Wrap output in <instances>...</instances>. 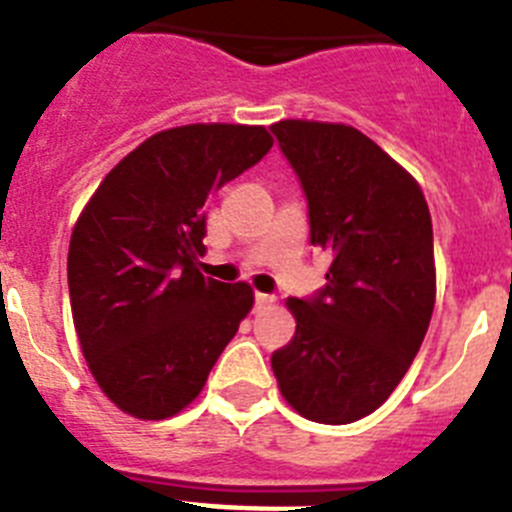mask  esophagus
Returning <instances> with one entry per match:
<instances>
[{
	"label": "esophagus",
	"instance_id": "34e87169",
	"mask_svg": "<svg viewBox=\"0 0 512 512\" xmlns=\"http://www.w3.org/2000/svg\"><path fill=\"white\" fill-rule=\"evenodd\" d=\"M253 300H256V307H266V305H271V302H274V295H266V292H256V295H253Z\"/></svg>",
	"mask_w": 512,
	"mask_h": 512
}]
</instances>
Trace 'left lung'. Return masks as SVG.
<instances>
[{
	"label": "left lung",
	"mask_w": 512,
	"mask_h": 512,
	"mask_svg": "<svg viewBox=\"0 0 512 512\" xmlns=\"http://www.w3.org/2000/svg\"><path fill=\"white\" fill-rule=\"evenodd\" d=\"M271 133L305 192L310 243L333 256L325 287L287 302L297 330L271 369L307 420L354 423L392 395L431 323V212L413 176L356 128L282 120Z\"/></svg>",
	"instance_id": "8db88e82"
}]
</instances>
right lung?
Instances as JSON below:
<instances>
[{
	"mask_svg": "<svg viewBox=\"0 0 512 512\" xmlns=\"http://www.w3.org/2000/svg\"><path fill=\"white\" fill-rule=\"evenodd\" d=\"M256 125L156 133L104 176L69 246L81 351L102 392L143 420L200 395L253 305L248 284L200 274L205 202L269 153Z\"/></svg>",
	"mask_w": 512,
	"mask_h": 512,
	"instance_id": "add662e5",
	"label": "right lung"
}]
</instances>
